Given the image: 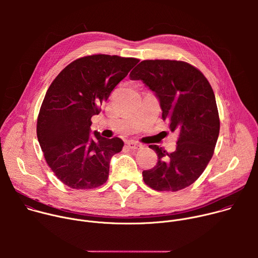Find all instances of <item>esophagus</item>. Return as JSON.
<instances>
[{"instance_id": "1", "label": "esophagus", "mask_w": 258, "mask_h": 258, "mask_svg": "<svg viewBox=\"0 0 258 258\" xmlns=\"http://www.w3.org/2000/svg\"><path fill=\"white\" fill-rule=\"evenodd\" d=\"M126 145H127V147L130 149H132V150H140L142 147H143V145L142 144H139V143H137V142H133V141H128V142H126Z\"/></svg>"}]
</instances>
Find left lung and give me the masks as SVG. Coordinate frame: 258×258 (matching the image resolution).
Wrapping results in <instances>:
<instances>
[{
    "mask_svg": "<svg viewBox=\"0 0 258 258\" xmlns=\"http://www.w3.org/2000/svg\"><path fill=\"white\" fill-rule=\"evenodd\" d=\"M141 80L159 98L162 119L178 133L176 149L167 153L150 145L156 165L143 171L146 185L156 191L176 192L189 187L210 161L219 134V116L213 90L195 66L177 60H144L130 75Z\"/></svg>",
    "mask_w": 258,
    "mask_h": 258,
    "instance_id": "obj_1",
    "label": "left lung"
}]
</instances>
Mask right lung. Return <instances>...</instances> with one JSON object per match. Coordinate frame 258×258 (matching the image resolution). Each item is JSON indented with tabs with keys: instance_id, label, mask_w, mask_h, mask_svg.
Listing matches in <instances>:
<instances>
[{
	"instance_id": "right-lung-1",
	"label": "right lung",
	"mask_w": 258,
	"mask_h": 258,
	"mask_svg": "<svg viewBox=\"0 0 258 258\" xmlns=\"http://www.w3.org/2000/svg\"><path fill=\"white\" fill-rule=\"evenodd\" d=\"M137 58L95 54L68 64L52 82L42 103L36 135L45 159L64 185L95 189L106 182L119 138L90 137L92 116L139 62Z\"/></svg>"
}]
</instances>
